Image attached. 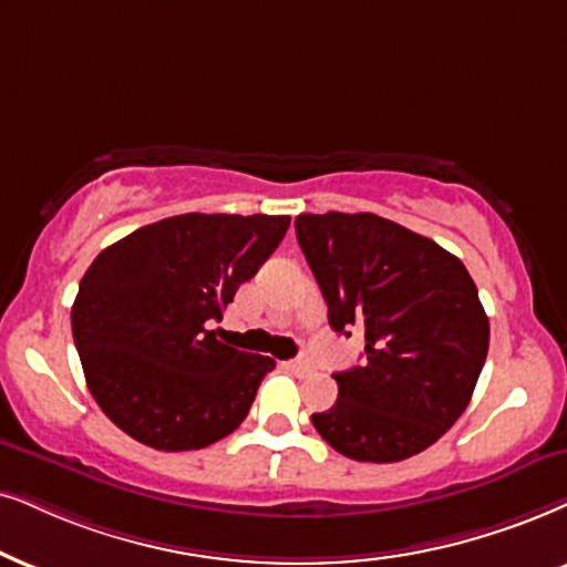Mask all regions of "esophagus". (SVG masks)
<instances>
[{
    "label": "esophagus",
    "mask_w": 567,
    "mask_h": 567,
    "mask_svg": "<svg viewBox=\"0 0 567 567\" xmlns=\"http://www.w3.org/2000/svg\"><path fill=\"white\" fill-rule=\"evenodd\" d=\"M311 367H313V363H311V358H308V355H298L296 361H290V369L296 371V374H308Z\"/></svg>",
    "instance_id": "1"
}]
</instances>
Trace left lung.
<instances>
[{"mask_svg": "<svg viewBox=\"0 0 567 567\" xmlns=\"http://www.w3.org/2000/svg\"><path fill=\"white\" fill-rule=\"evenodd\" d=\"M296 235L334 332L361 327L363 367L337 371V403L311 421L353 461L395 463L461 419L489 350L468 269L424 235L377 214H300Z\"/></svg>", "mask_w": 567, "mask_h": 567, "instance_id": "obj_1", "label": "left lung"}]
</instances>
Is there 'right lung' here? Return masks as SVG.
<instances>
[{
  "instance_id": "right-lung-1",
  "label": "right lung",
  "mask_w": 567,
  "mask_h": 567,
  "mask_svg": "<svg viewBox=\"0 0 567 567\" xmlns=\"http://www.w3.org/2000/svg\"><path fill=\"white\" fill-rule=\"evenodd\" d=\"M288 227L290 217L269 214H181L93 259L73 303V340L114 426L181 453L243 424L275 361L225 346L212 324Z\"/></svg>"
}]
</instances>
